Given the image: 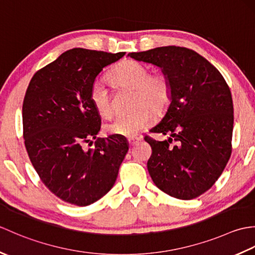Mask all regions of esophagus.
<instances>
[{
	"mask_svg": "<svg viewBox=\"0 0 255 255\" xmlns=\"http://www.w3.org/2000/svg\"><path fill=\"white\" fill-rule=\"evenodd\" d=\"M140 141V138L138 137H132V138H128V143L130 147H132V145H134L136 143H138Z\"/></svg>",
	"mask_w": 255,
	"mask_h": 255,
	"instance_id": "34e87169",
	"label": "esophagus"
}]
</instances>
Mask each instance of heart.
Listing matches in <instances>:
<instances>
[{"label": "heart", "mask_w": 255, "mask_h": 255, "mask_svg": "<svg viewBox=\"0 0 255 255\" xmlns=\"http://www.w3.org/2000/svg\"><path fill=\"white\" fill-rule=\"evenodd\" d=\"M110 80L119 88L133 90L132 112L117 116L106 125L113 136L134 137L148 127L153 115L163 113L171 101V84L163 73L149 74L148 68L136 60L127 59L112 70ZM90 100L100 116L112 115L111 94L105 83L95 80L90 89Z\"/></svg>", "instance_id": "heart-1"}]
</instances>
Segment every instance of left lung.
<instances>
[{
    "label": "left lung",
    "mask_w": 255,
    "mask_h": 255,
    "mask_svg": "<svg viewBox=\"0 0 255 255\" xmlns=\"http://www.w3.org/2000/svg\"><path fill=\"white\" fill-rule=\"evenodd\" d=\"M128 56L161 68L171 84L165 115L150 130L169 139L144 138L152 148L149 174L170 196L196 198L214 185L230 158L234 104L229 86L213 64L187 48L158 47ZM173 138L178 143L171 146Z\"/></svg>",
    "instance_id": "obj_1"
}]
</instances>
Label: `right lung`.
I'll list each match as a JSON object with an SVG mask.
<instances>
[{"mask_svg":"<svg viewBox=\"0 0 255 255\" xmlns=\"http://www.w3.org/2000/svg\"><path fill=\"white\" fill-rule=\"evenodd\" d=\"M125 52L73 48L37 71L23 103L25 147L42 183L63 202L88 206L111 191L128 142L119 136L96 138L101 116L90 89L105 67ZM96 138L94 148H83Z\"/></svg>","mask_w":255,"mask_h":255,"instance_id":"right-lung-1","label":"right lung"}]
</instances>
